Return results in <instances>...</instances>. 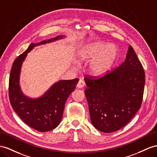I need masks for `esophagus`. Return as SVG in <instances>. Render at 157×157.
Wrapping results in <instances>:
<instances>
[{
    "label": "esophagus",
    "instance_id": "1",
    "mask_svg": "<svg viewBox=\"0 0 157 157\" xmlns=\"http://www.w3.org/2000/svg\"><path fill=\"white\" fill-rule=\"evenodd\" d=\"M84 86H85V82H84L83 80L82 79H79L78 84H77V87L78 88H82V87H84Z\"/></svg>",
    "mask_w": 157,
    "mask_h": 157
}]
</instances>
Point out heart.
Returning a JSON list of instances; mask_svg holds the SVG:
<instances>
[{
	"instance_id": "obj_1",
	"label": "heart",
	"mask_w": 157,
	"mask_h": 157,
	"mask_svg": "<svg viewBox=\"0 0 157 157\" xmlns=\"http://www.w3.org/2000/svg\"><path fill=\"white\" fill-rule=\"evenodd\" d=\"M118 49L113 44L92 43L83 48L79 54L82 61H90V71L94 75H102L113 65L117 57Z\"/></svg>"
}]
</instances>
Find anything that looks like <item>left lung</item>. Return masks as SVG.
Instances as JSON below:
<instances>
[{"label": "left lung", "instance_id": "obj_1", "mask_svg": "<svg viewBox=\"0 0 157 157\" xmlns=\"http://www.w3.org/2000/svg\"><path fill=\"white\" fill-rule=\"evenodd\" d=\"M129 46L124 61L100 77L87 75L85 94L91 121L98 130L112 132L130 121L141 107L145 75Z\"/></svg>", "mask_w": 157, "mask_h": 157}]
</instances>
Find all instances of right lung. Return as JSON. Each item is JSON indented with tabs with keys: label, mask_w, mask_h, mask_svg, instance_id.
Masks as SVG:
<instances>
[{
	"label": "right lung",
	"mask_w": 157,
	"mask_h": 157,
	"mask_svg": "<svg viewBox=\"0 0 157 157\" xmlns=\"http://www.w3.org/2000/svg\"><path fill=\"white\" fill-rule=\"evenodd\" d=\"M61 37L57 36L38 44H30L28 49L16 58L10 71L9 95L11 106L27 125L40 132L49 131L58 126L66 100L74 91L79 79L60 80L54 83L42 97L30 99L24 95L20 90V72L22 62L34 46L54 41Z\"/></svg>",
	"instance_id": "add662e5"
}]
</instances>
